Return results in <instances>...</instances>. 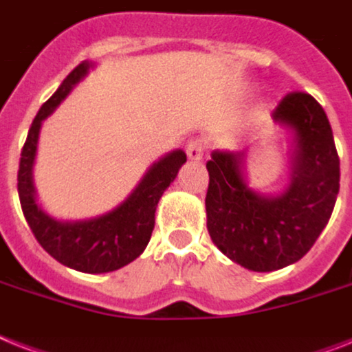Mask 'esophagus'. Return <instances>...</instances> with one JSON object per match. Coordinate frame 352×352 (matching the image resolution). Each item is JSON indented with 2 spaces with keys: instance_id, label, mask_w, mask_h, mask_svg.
<instances>
[{
  "instance_id": "1",
  "label": "esophagus",
  "mask_w": 352,
  "mask_h": 352,
  "mask_svg": "<svg viewBox=\"0 0 352 352\" xmlns=\"http://www.w3.org/2000/svg\"><path fill=\"white\" fill-rule=\"evenodd\" d=\"M186 153H188L191 161H201L202 153H204V142L201 139H191L188 142V146H186Z\"/></svg>"
}]
</instances>
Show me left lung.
Instances as JSON below:
<instances>
[{"label": "left lung", "instance_id": "obj_1", "mask_svg": "<svg viewBox=\"0 0 352 352\" xmlns=\"http://www.w3.org/2000/svg\"><path fill=\"white\" fill-rule=\"evenodd\" d=\"M273 119L293 133L289 184L282 193L264 195L248 186V150H215L206 162L211 241L228 258L258 273L295 264L313 248L340 190L333 130L315 97L287 94L273 110Z\"/></svg>", "mask_w": 352, "mask_h": 352}]
</instances>
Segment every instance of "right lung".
Instances as JSON below:
<instances>
[{"label":"right lung","mask_w":352,"mask_h":352,"mask_svg":"<svg viewBox=\"0 0 352 352\" xmlns=\"http://www.w3.org/2000/svg\"><path fill=\"white\" fill-rule=\"evenodd\" d=\"M92 63L77 65L57 92L37 111L27 141L21 150L18 171V193L23 215L41 248L67 267L81 273H108L130 264L141 255L150 242L155 226L159 199L186 162L182 150L170 151L153 162L130 197L116 210L88 221H57L37 204L32 168L41 122L70 94L77 82L87 76Z\"/></svg>","instance_id":"add662e5"}]
</instances>
